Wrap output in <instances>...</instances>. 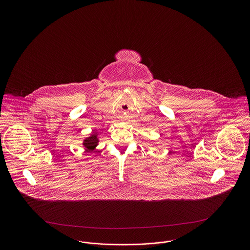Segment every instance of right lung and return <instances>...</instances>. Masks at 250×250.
<instances>
[{
    "label": "right lung",
    "instance_id": "add662e5",
    "mask_svg": "<svg viewBox=\"0 0 250 250\" xmlns=\"http://www.w3.org/2000/svg\"><path fill=\"white\" fill-rule=\"evenodd\" d=\"M97 143H98L97 135L94 133L93 135H91V137H88L86 138V140H84L83 145L88 151H92L96 147Z\"/></svg>",
    "mask_w": 250,
    "mask_h": 250
}]
</instances>
